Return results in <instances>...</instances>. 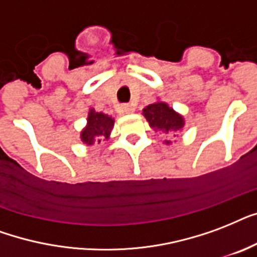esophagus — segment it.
I'll use <instances>...</instances> for the list:
<instances>
[{"label": "esophagus", "mask_w": 257, "mask_h": 257, "mask_svg": "<svg viewBox=\"0 0 257 257\" xmlns=\"http://www.w3.org/2000/svg\"><path fill=\"white\" fill-rule=\"evenodd\" d=\"M134 106H130V104L123 106V112H124V114H131V112H134Z\"/></svg>", "instance_id": "esophagus-1"}]
</instances>
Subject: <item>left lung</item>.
<instances>
[{
    "instance_id": "8db88e82",
    "label": "left lung",
    "mask_w": 257,
    "mask_h": 257,
    "mask_svg": "<svg viewBox=\"0 0 257 257\" xmlns=\"http://www.w3.org/2000/svg\"><path fill=\"white\" fill-rule=\"evenodd\" d=\"M143 116L146 118L151 128L156 131H162L164 134L172 135L177 131L184 128L185 120L182 115L169 107L165 101H156L143 108ZM166 145L172 143L170 141H165Z\"/></svg>"
}]
</instances>
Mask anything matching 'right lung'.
I'll return each mask as SVG.
<instances>
[{
  "label": "right lung",
  "instance_id": "add662e5",
  "mask_svg": "<svg viewBox=\"0 0 257 257\" xmlns=\"http://www.w3.org/2000/svg\"><path fill=\"white\" fill-rule=\"evenodd\" d=\"M114 127V119L103 112H96L91 108L87 118V126L80 133V139L85 145H95L110 138Z\"/></svg>",
  "mask_w": 257,
  "mask_h": 257
}]
</instances>
